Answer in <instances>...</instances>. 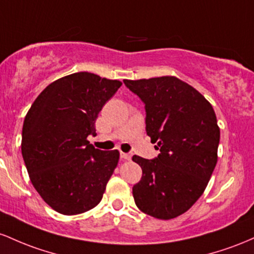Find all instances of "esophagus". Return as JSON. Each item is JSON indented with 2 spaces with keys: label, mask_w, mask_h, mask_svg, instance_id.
<instances>
[{
  "label": "esophagus",
  "mask_w": 254,
  "mask_h": 254,
  "mask_svg": "<svg viewBox=\"0 0 254 254\" xmlns=\"http://www.w3.org/2000/svg\"><path fill=\"white\" fill-rule=\"evenodd\" d=\"M121 158H122V159H126V161H129V159H130V155H129V153L121 152Z\"/></svg>",
  "instance_id": "1"
}]
</instances>
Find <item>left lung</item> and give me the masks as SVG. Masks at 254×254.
Returning a JSON list of instances; mask_svg holds the SVG:
<instances>
[{
  "mask_svg": "<svg viewBox=\"0 0 254 254\" xmlns=\"http://www.w3.org/2000/svg\"><path fill=\"white\" fill-rule=\"evenodd\" d=\"M144 102L146 133L155 159L133 156L141 180L133 186L136 206L159 219L178 217L203 194L217 163L219 127L212 105L176 76L124 80Z\"/></svg>",
  "mask_w": 254,
  "mask_h": 254,
  "instance_id": "obj_1",
  "label": "left lung"
}]
</instances>
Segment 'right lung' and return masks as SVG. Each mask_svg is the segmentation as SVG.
<instances>
[{
    "instance_id": "obj_1",
    "label": "right lung",
    "mask_w": 254,
    "mask_h": 254,
    "mask_svg": "<svg viewBox=\"0 0 254 254\" xmlns=\"http://www.w3.org/2000/svg\"><path fill=\"white\" fill-rule=\"evenodd\" d=\"M122 82L89 72L48 85L31 105L22 126L21 153L30 180L62 215L93 209L119 163L118 150L95 149V122Z\"/></svg>"
}]
</instances>
